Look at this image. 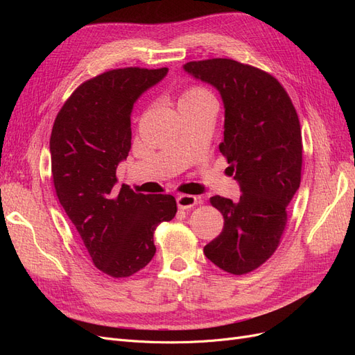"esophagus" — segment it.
<instances>
[{
    "mask_svg": "<svg viewBox=\"0 0 355 355\" xmlns=\"http://www.w3.org/2000/svg\"><path fill=\"white\" fill-rule=\"evenodd\" d=\"M176 201H178V207L182 209V210H187V209L194 207L197 202H200V200L196 196H189V194H180L176 198Z\"/></svg>",
    "mask_w": 355,
    "mask_h": 355,
    "instance_id": "obj_1",
    "label": "esophagus"
}]
</instances>
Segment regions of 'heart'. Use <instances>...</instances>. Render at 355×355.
Segmentation results:
<instances>
[{"mask_svg": "<svg viewBox=\"0 0 355 355\" xmlns=\"http://www.w3.org/2000/svg\"><path fill=\"white\" fill-rule=\"evenodd\" d=\"M198 101H214L213 94L206 87H201V85H191V87L185 89L184 93L180 94V102H198Z\"/></svg>", "mask_w": 355, "mask_h": 355, "instance_id": "1", "label": "heart"}]
</instances>
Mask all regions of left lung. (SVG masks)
Wrapping results in <instances>:
<instances>
[{"mask_svg": "<svg viewBox=\"0 0 355 355\" xmlns=\"http://www.w3.org/2000/svg\"><path fill=\"white\" fill-rule=\"evenodd\" d=\"M184 69L213 85L225 108L219 145L240 184V200L210 198L223 230L204 247L220 270L243 275L266 262L280 244L287 206L300 185L302 133L295 106L272 75L232 59L188 62Z\"/></svg>", "mask_w": 355, "mask_h": 355, "instance_id": "left-lung-1", "label": "left lung"}]
</instances>
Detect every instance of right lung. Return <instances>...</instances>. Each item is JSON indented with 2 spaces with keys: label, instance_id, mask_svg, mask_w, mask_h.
<instances>
[{
  "label": "right lung",
  "instance_id": "obj_1",
  "mask_svg": "<svg viewBox=\"0 0 355 355\" xmlns=\"http://www.w3.org/2000/svg\"><path fill=\"white\" fill-rule=\"evenodd\" d=\"M167 68L106 71L78 85L63 103L50 137L56 196L94 266L114 278L145 268L155 254L154 231L178 211L173 196L115 189L116 167L132 148L130 115Z\"/></svg>",
  "mask_w": 355,
  "mask_h": 355
}]
</instances>
